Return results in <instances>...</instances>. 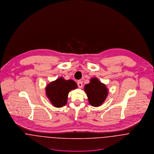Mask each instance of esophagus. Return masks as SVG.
Returning <instances> with one entry per match:
<instances>
[{
	"label": "esophagus",
	"mask_w": 154,
	"mask_h": 154,
	"mask_svg": "<svg viewBox=\"0 0 154 154\" xmlns=\"http://www.w3.org/2000/svg\"><path fill=\"white\" fill-rule=\"evenodd\" d=\"M77 84L79 88H81L82 87V82L81 81H78L77 82Z\"/></svg>",
	"instance_id": "34e87169"
}]
</instances>
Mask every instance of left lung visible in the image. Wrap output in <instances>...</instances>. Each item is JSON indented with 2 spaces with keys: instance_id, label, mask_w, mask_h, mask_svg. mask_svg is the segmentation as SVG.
<instances>
[{
  "instance_id": "1",
  "label": "left lung",
  "mask_w": 154,
  "mask_h": 154,
  "mask_svg": "<svg viewBox=\"0 0 154 154\" xmlns=\"http://www.w3.org/2000/svg\"><path fill=\"white\" fill-rule=\"evenodd\" d=\"M84 88L89 104L94 107L101 106L108 95L106 85L96 78H92L90 83L85 85Z\"/></svg>"
}]
</instances>
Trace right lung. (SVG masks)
<instances>
[{
	"mask_svg": "<svg viewBox=\"0 0 154 154\" xmlns=\"http://www.w3.org/2000/svg\"><path fill=\"white\" fill-rule=\"evenodd\" d=\"M77 87V84L73 80L66 81L60 78L47 85L45 92L51 104L59 108L66 105L70 91Z\"/></svg>",
	"mask_w": 154,
	"mask_h": 154,
	"instance_id": "add662e5",
	"label": "right lung"
}]
</instances>
